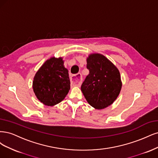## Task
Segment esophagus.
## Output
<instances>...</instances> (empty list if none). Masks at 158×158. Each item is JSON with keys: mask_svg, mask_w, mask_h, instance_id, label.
<instances>
[{"mask_svg": "<svg viewBox=\"0 0 158 158\" xmlns=\"http://www.w3.org/2000/svg\"><path fill=\"white\" fill-rule=\"evenodd\" d=\"M71 82H72L74 85L79 86L81 85V81H82V75L80 73L77 74L72 75L70 77Z\"/></svg>", "mask_w": 158, "mask_h": 158, "instance_id": "34e87169", "label": "esophagus"}]
</instances>
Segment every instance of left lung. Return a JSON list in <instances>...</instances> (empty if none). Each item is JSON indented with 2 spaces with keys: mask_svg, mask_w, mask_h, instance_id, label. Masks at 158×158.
<instances>
[{
  "mask_svg": "<svg viewBox=\"0 0 158 158\" xmlns=\"http://www.w3.org/2000/svg\"><path fill=\"white\" fill-rule=\"evenodd\" d=\"M86 63L89 74L81 85V91L91 106L104 109L112 104L119 94L122 86L119 72L100 54H90Z\"/></svg>",
  "mask_w": 158,
  "mask_h": 158,
  "instance_id": "obj_1",
  "label": "left lung"
}]
</instances>
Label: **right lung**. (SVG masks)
<instances>
[{
	"label": "right lung",
	"mask_w": 158,
	"mask_h": 158,
	"mask_svg": "<svg viewBox=\"0 0 158 158\" xmlns=\"http://www.w3.org/2000/svg\"><path fill=\"white\" fill-rule=\"evenodd\" d=\"M33 88L37 98L44 105L52 106L65 98L70 89V81L62 58L46 61L35 75Z\"/></svg>",
	"instance_id": "right-lung-1"
}]
</instances>
